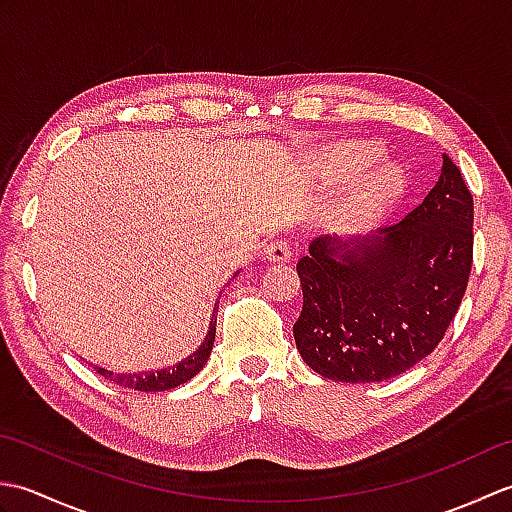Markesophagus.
Returning <instances> with one entry per match:
<instances>
[{"label": "esophagus", "mask_w": 512, "mask_h": 512, "mask_svg": "<svg viewBox=\"0 0 512 512\" xmlns=\"http://www.w3.org/2000/svg\"><path fill=\"white\" fill-rule=\"evenodd\" d=\"M264 257L268 259V262H288V259L292 257V246L288 242V237H275L270 239V242L266 244L264 248Z\"/></svg>", "instance_id": "esophagus-1"}]
</instances>
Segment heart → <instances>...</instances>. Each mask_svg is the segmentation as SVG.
<instances>
[{"mask_svg":"<svg viewBox=\"0 0 512 512\" xmlns=\"http://www.w3.org/2000/svg\"><path fill=\"white\" fill-rule=\"evenodd\" d=\"M385 158L376 143H343L321 158V169L336 182H363L352 195V211L356 215H374L394 202L405 189V173L398 167L374 168Z\"/></svg>","mask_w":512,"mask_h":512,"instance_id":"b5f03b06","label":"heart"}]
</instances>
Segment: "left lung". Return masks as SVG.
Segmentation results:
<instances>
[{
    "label": "left lung",
    "mask_w": 512,
    "mask_h": 512,
    "mask_svg": "<svg viewBox=\"0 0 512 512\" xmlns=\"http://www.w3.org/2000/svg\"><path fill=\"white\" fill-rule=\"evenodd\" d=\"M473 266V195L442 156L436 187L405 220L367 237H317L297 273L303 361L339 383L400 376L442 341Z\"/></svg>",
    "instance_id": "8db88e82"
}]
</instances>
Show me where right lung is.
I'll use <instances>...</instances> for the list:
<instances>
[{
	"label": "right lung",
	"instance_id": "1",
	"mask_svg": "<svg viewBox=\"0 0 512 512\" xmlns=\"http://www.w3.org/2000/svg\"><path fill=\"white\" fill-rule=\"evenodd\" d=\"M217 303H220V301H217ZM215 323H217V317H215V308H213L209 334H206L204 343L191 356H187L184 361H180L178 365L160 369V372L116 374V372H110V369H105V367H94V369L101 376L110 378L112 383L127 387V389H138V391H167V389H173V387H178L182 383H187V380H191L204 367V363L209 361L211 350H213V341H215Z\"/></svg>",
	"mask_w": 512,
	"mask_h": 512
}]
</instances>
